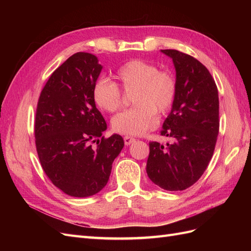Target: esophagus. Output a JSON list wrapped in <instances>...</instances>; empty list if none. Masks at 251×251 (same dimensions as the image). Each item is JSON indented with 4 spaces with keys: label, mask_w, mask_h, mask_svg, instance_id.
I'll return each mask as SVG.
<instances>
[{
    "label": "esophagus",
    "mask_w": 251,
    "mask_h": 251,
    "mask_svg": "<svg viewBox=\"0 0 251 251\" xmlns=\"http://www.w3.org/2000/svg\"><path fill=\"white\" fill-rule=\"evenodd\" d=\"M124 140H125V144H126V146H130V144H132L136 139L133 138V137H131V136H125Z\"/></svg>",
    "instance_id": "1"
}]
</instances>
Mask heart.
Segmentation results:
<instances>
[{
  "label": "heart",
  "instance_id": "b5f03b06",
  "mask_svg": "<svg viewBox=\"0 0 251 251\" xmlns=\"http://www.w3.org/2000/svg\"><path fill=\"white\" fill-rule=\"evenodd\" d=\"M116 83L107 79L95 82L92 96L95 104L102 111L113 113L123 107V95L131 94L135 107L112 119L113 130L126 135H140L153 127L156 112H168L177 93L176 78L168 70H158L156 65L142 59H132L124 64L114 74Z\"/></svg>",
  "mask_w": 251,
  "mask_h": 251
}]
</instances>
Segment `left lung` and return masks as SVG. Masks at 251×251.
<instances>
[{"label":"left lung","mask_w":251,"mask_h":251,"mask_svg":"<svg viewBox=\"0 0 251 251\" xmlns=\"http://www.w3.org/2000/svg\"><path fill=\"white\" fill-rule=\"evenodd\" d=\"M161 52L173 59L177 93L161 131L171 142H150L147 173L165 191H184L200 179L214 154L220 125L218 88L198 59L174 49Z\"/></svg>","instance_id":"1"}]
</instances>
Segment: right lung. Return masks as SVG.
Wrapping results in <instances>:
<instances>
[{
    "mask_svg": "<svg viewBox=\"0 0 251 251\" xmlns=\"http://www.w3.org/2000/svg\"><path fill=\"white\" fill-rule=\"evenodd\" d=\"M101 69L95 55L75 53L52 73L37 102L34 136L42 168L60 191L77 198L107 185L125 146L120 135L102 136L107 124L92 96Z\"/></svg>",
    "mask_w": 251,
    "mask_h": 251,
    "instance_id": "right-lung-1",
    "label": "right lung"
}]
</instances>
